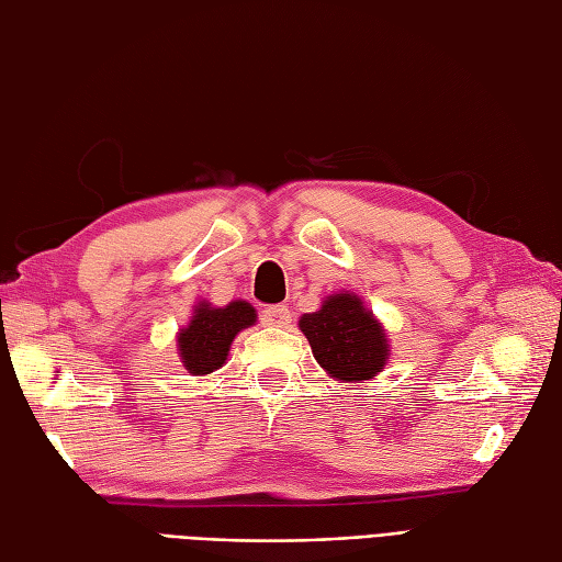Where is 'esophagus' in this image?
<instances>
[{"label": "esophagus", "mask_w": 562, "mask_h": 562, "mask_svg": "<svg viewBox=\"0 0 562 562\" xmlns=\"http://www.w3.org/2000/svg\"><path fill=\"white\" fill-rule=\"evenodd\" d=\"M262 322L267 326H277V328H285L291 324V310L283 307V305H274V307H267L262 312Z\"/></svg>", "instance_id": "obj_1"}]
</instances>
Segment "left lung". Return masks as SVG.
Instances as JSON below:
<instances>
[{"instance_id": "1", "label": "left lung", "mask_w": 562, "mask_h": 562, "mask_svg": "<svg viewBox=\"0 0 562 562\" xmlns=\"http://www.w3.org/2000/svg\"><path fill=\"white\" fill-rule=\"evenodd\" d=\"M297 326L310 340L318 367L333 381L367 383L387 367L385 326L352 291L326 295L316 312L300 316Z\"/></svg>"}]
</instances>
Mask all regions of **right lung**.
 Returning <instances> with one entry per match:
<instances>
[{
	"mask_svg": "<svg viewBox=\"0 0 562 562\" xmlns=\"http://www.w3.org/2000/svg\"><path fill=\"white\" fill-rule=\"evenodd\" d=\"M257 324V312L246 300L217 307L207 300L193 305L189 324L177 330V355L191 375H210L222 369L240 330Z\"/></svg>",
	"mask_w": 562,
	"mask_h": 562,
	"instance_id": "add662e5",
	"label": "right lung"
}]
</instances>
